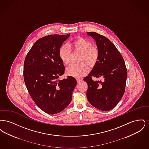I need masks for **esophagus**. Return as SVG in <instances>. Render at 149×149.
Returning a JSON list of instances; mask_svg holds the SVG:
<instances>
[{
    "label": "esophagus",
    "instance_id": "34e87169",
    "mask_svg": "<svg viewBox=\"0 0 149 149\" xmlns=\"http://www.w3.org/2000/svg\"><path fill=\"white\" fill-rule=\"evenodd\" d=\"M77 80L78 83H80L82 80V79H77Z\"/></svg>",
    "mask_w": 149,
    "mask_h": 149
}]
</instances>
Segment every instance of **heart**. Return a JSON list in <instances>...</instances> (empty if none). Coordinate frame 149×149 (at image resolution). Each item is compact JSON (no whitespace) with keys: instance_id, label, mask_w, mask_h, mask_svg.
I'll use <instances>...</instances> for the list:
<instances>
[{"instance_id":"heart-1","label":"heart","mask_w":149,"mask_h":149,"mask_svg":"<svg viewBox=\"0 0 149 149\" xmlns=\"http://www.w3.org/2000/svg\"><path fill=\"white\" fill-rule=\"evenodd\" d=\"M71 47L74 51L81 52L80 62H85L89 67H93L99 59V51L93 46L92 43L86 39L79 37L71 43ZM58 56L65 65L70 64L71 50L68 45H63L58 50ZM88 71L86 65L82 63L79 64H71L66 70L67 75L75 78H81Z\"/></svg>"}]
</instances>
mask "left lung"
<instances>
[{
    "mask_svg": "<svg viewBox=\"0 0 149 149\" xmlns=\"http://www.w3.org/2000/svg\"><path fill=\"white\" fill-rule=\"evenodd\" d=\"M86 34L95 41L99 59L90 73L83 79L88 84L86 97L91 105L99 110H111L119 103L125 91L127 71L125 61L113 43L94 32ZM102 77L94 81L92 77Z\"/></svg>",
    "mask_w": 149,
    "mask_h": 149,
    "instance_id": "1",
    "label": "left lung"
}]
</instances>
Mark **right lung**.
Here are the masks:
<instances>
[{
    "label": "right lung",
    "mask_w": 149,
    "mask_h": 149,
    "mask_svg": "<svg viewBox=\"0 0 149 149\" xmlns=\"http://www.w3.org/2000/svg\"><path fill=\"white\" fill-rule=\"evenodd\" d=\"M70 36L51 35L36 42L25 58L23 77L32 99L43 112L60 113L71 102L77 84L69 76L60 80L65 66L58 56V50Z\"/></svg>",
    "instance_id": "right-lung-1"
}]
</instances>
